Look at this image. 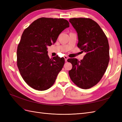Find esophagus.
<instances>
[{
    "instance_id": "1",
    "label": "esophagus",
    "mask_w": 122,
    "mask_h": 122,
    "mask_svg": "<svg viewBox=\"0 0 122 122\" xmlns=\"http://www.w3.org/2000/svg\"><path fill=\"white\" fill-rule=\"evenodd\" d=\"M64 59H65V61H67V60L68 59V57H67L66 56H64Z\"/></svg>"
}]
</instances>
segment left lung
Segmentation results:
<instances>
[{
	"instance_id": "1",
	"label": "left lung",
	"mask_w": 122,
	"mask_h": 122,
	"mask_svg": "<svg viewBox=\"0 0 122 122\" xmlns=\"http://www.w3.org/2000/svg\"><path fill=\"white\" fill-rule=\"evenodd\" d=\"M69 22L77 33V46L86 54L81 61L70 58V77L76 86L88 89L97 84L107 70L110 60L107 38L100 25L90 18H73Z\"/></svg>"
}]
</instances>
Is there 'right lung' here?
Returning a JSON list of instances; mask_svg holds the SVG:
<instances>
[{"mask_svg":"<svg viewBox=\"0 0 122 122\" xmlns=\"http://www.w3.org/2000/svg\"><path fill=\"white\" fill-rule=\"evenodd\" d=\"M70 26L63 18L42 17L25 29L18 44L17 64L26 83L36 90L52 86L65 60L58 56L50 59L47 46L55 43L59 35Z\"/></svg>","mask_w":122,"mask_h":122,"instance_id":"add662e5","label":"right lung"}]
</instances>
